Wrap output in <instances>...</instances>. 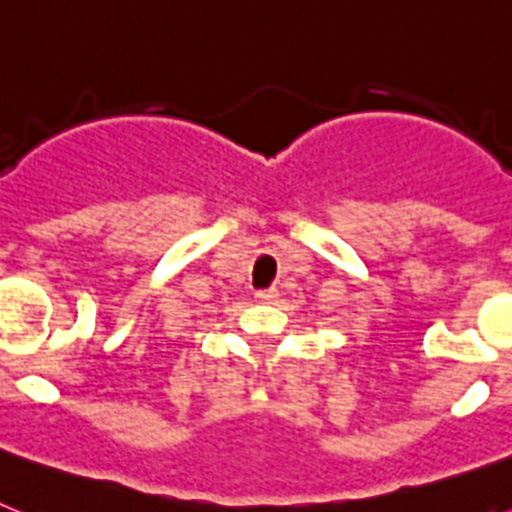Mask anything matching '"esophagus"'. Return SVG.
I'll return each instance as SVG.
<instances>
[{
	"label": "esophagus",
	"instance_id": "34e87169",
	"mask_svg": "<svg viewBox=\"0 0 512 512\" xmlns=\"http://www.w3.org/2000/svg\"><path fill=\"white\" fill-rule=\"evenodd\" d=\"M256 300H259V302H277V292H274V289H256Z\"/></svg>",
	"mask_w": 512,
	"mask_h": 512
}]
</instances>
